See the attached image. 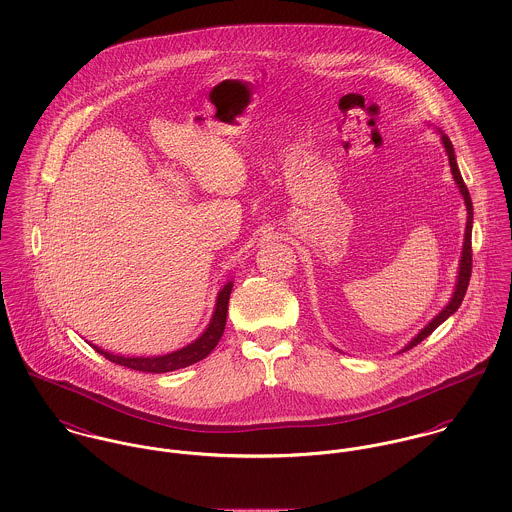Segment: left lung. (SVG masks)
<instances>
[{
  "instance_id": "obj_1",
  "label": "left lung",
  "mask_w": 512,
  "mask_h": 512,
  "mask_svg": "<svg viewBox=\"0 0 512 512\" xmlns=\"http://www.w3.org/2000/svg\"><path fill=\"white\" fill-rule=\"evenodd\" d=\"M442 143H444V147H446V153H448V159H450V167H452V174H454L455 184L459 186V192H461V196H463V202H465V208H467V224H465V237H463V251H461V259H459V271H457V283H455L454 294H452V298H450V302H448V306L424 328V330H420V334L418 336H414L412 341H408V345H404V349H400V353L402 351H406V349H412L414 345H418L420 341L426 340L442 322H446L452 314H454L455 310L461 306V300H463V296H465V290H467V284H469V279H471V228H473V204H471V196H469V190H467V186H465V182H463V178H461V172L457 169V163H455V155H454V145H452V141L448 139V135H442Z\"/></svg>"
}]
</instances>
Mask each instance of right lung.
Wrapping results in <instances>:
<instances>
[{
	"label": "right lung",
	"instance_id": "right-lung-1",
	"mask_svg": "<svg viewBox=\"0 0 512 512\" xmlns=\"http://www.w3.org/2000/svg\"><path fill=\"white\" fill-rule=\"evenodd\" d=\"M233 283L229 281L224 284V288L218 292V300H216V308L212 314V320L206 328V332L198 338V340L188 343L182 349H176L167 355H157V357H123V355H114L110 351L100 349L98 345H94V349L98 353H102L106 359H110L112 363L123 365L127 369H135V371H143V373H169L176 371L182 367H188L204 357H208L212 353V349L218 345V341L222 340L224 330H226V320H228V304L229 294H231Z\"/></svg>",
	"mask_w": 512,
	"mask_h": 512
}]
</instances>
